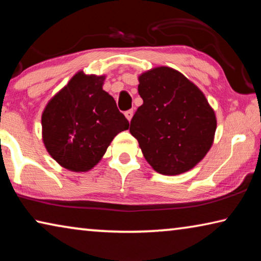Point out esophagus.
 Segmentation results:
<instances>
[{
  "label": "esophagus",
  "instance_id": "1",
  "mask_svg": "<svg viewBox=\"0 0 261 261\" xmlns=\"http://www.w3.org/2000/svg\"><path fill=\"white\" fill-rule=\"evenodd\" d=\"M124 115H125V117L127 118V121H131V118H132V116H134V110L132 109H130V110H127V112H125L124 113Z\"/></svg>",
  "mask_w": 261,
  "mask_h": 261
}]
</instances>
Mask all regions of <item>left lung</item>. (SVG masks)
<instances>
[{
	"label": "left lung",
	"instance_id": "obj_1",
	"mask_svg": "<svg viewBox=\"0 0 261 261\" xmlns=\"http://www.w3.org/2000/svg\"><path fill=\"white\" fill-rule=\"evenodd\" d=\"M143 105L130 134L159 174L175 176L196 167L214 141L216 116L196 84L169 67H156L138 77Z\"/></svg>",
	"mask_w": 261,
	"mask_h": 261
}]
</instances>
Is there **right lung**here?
<instances>
[{
    "label": "right lung",
    "mask_w": 261,
    "mask_h": 261,
    "mask_svg": "<svg viewBox=\"0 0 261 261\" xmlns=\"http://www.w3.org/2000/svg\"><path fill=\"white\" fill-rule=\"evenodd\" d=\"M105 79V74L78 71L42 112L43 145L70 171L85 173L94 168L114 137L129 129L114 98L103 91Z\"/></svg>",
    "instance_id": "obj_1"
}]
</instances>
